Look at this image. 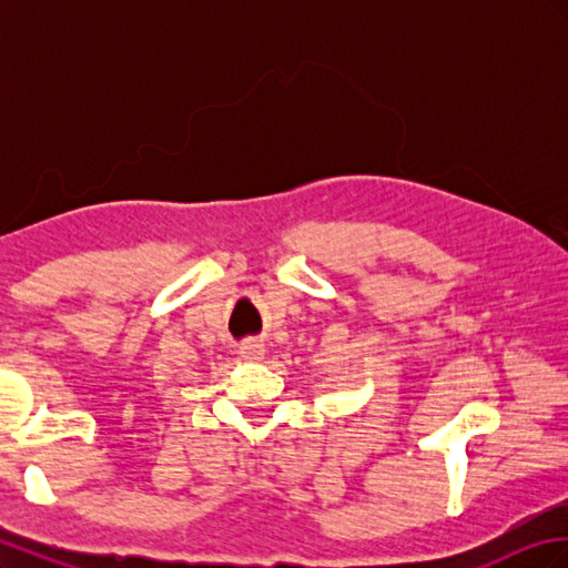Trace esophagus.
Listing matches in <instances>:
<instances>
[{
	"label": "esophagus",
	"instance_id": "34e87169",
	"mask_svg": "<svg viewBox=\"0 0 568 568\" xmlns=\"http://www.w3.org/2000/svg\"><path fill=\"white\" fill-rule=\"evenodd\" d=\"M239 355H242V359H246V363H261L265 357V346L257 341H246L244 346L239 348Z\"/></svg>",
	"mask_w": 568,
	"mask_h": 568
}]
</instances>
